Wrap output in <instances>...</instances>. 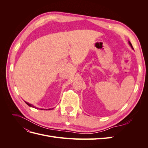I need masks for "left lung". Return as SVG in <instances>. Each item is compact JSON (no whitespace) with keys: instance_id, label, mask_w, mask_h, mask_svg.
Here are the masks:
<instances>
[{"instance_id":"left-lung-1","label":"left lung","mask_w":148,"mask_h":148,"mask_svg":"<svg viewBox=\"0 0 148 148\" xmlns=\"http://www.w3.org/2000/svg\"><path fill=\"white\" fill-rule=\"evenodd\" d=\"M128 44H130V46H131V47H132V48L133 49H133V46H132V44H131L130 41H128Z\"/></svg>"}]
</instances>
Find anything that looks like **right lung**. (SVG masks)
<instances>
[{
    "instance_id": "add662e5",
    "label": "right lung",
    "mask_w": 148,
    "mask_h": 148,
    "mask_svg": "<svg viewBox=\"0 0 148 148\" xmlns=\"http://www.w3.org/2000/svg\"><path fill=\"white\" fill-rule=\"evenodd\" d=\"M25 103H26V104H27L28 106H29V107H33V108H34V107H35V108H36V107H34V106H33L32 104H29V103L28 102H26V101H25ZM42 110V109H41ZM43 110V109H42ZM46 110H51V109H46Z\"/></svg>"
}]
</instances>
